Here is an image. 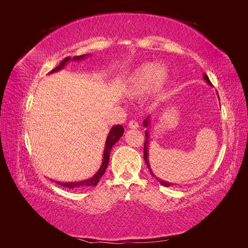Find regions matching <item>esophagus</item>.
I'll return each instance as SVG.
<instances>
[{
  "label": "esophagus",
  "instance_id": "1",
  "mask_svg": "<svg viewBox=\"0 0 248 248\" xmlns=\"http://www.w3.org/2000/svg\"><path fill=\"white\" fill-rule=\"evenodd\" d=\"M128 127H129V128H131V129H137L138 127H139V123L136 122V121H130L128 123Z\"/></svg>",
  "mask_w": 248,
  "mask_h": 248
}]
</instances>
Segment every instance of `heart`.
Instances as JSON below:
<instances>
[{"label": "heart", "mask_w": 248, "mask_h": 248, "mask_svg": "<svg viewBox=\"0 0 248 248\" xmlns=\"http://www.w3.org/2000/svg\"><path fill=\"white\" fill-rule=\"evenodd\" d=\"M170 69L167 66L147 62L139 66L126 80L125 91L130 96H141L155 89L161 91L168 85Z\"/></svg>", "instance_id": "b5f03b06"}]
</instances>
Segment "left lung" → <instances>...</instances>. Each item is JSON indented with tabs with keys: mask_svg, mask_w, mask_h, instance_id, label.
Returning <instances> with one entry per match:
<instances>
[{
	"mask_svg": "<svg viewBox=\"0 0 248 248\" xmlns=\"http://www.w3.org/2000/svg\"><path fill=\"white\" fill-rule=\"evenodd\" d=\"M202 78H204V79L206 80V82H207V84H208L209 86H212L211 81H210L209 78L206 76V73L202 74ZM217 96H218V93H217ZM218 98H219V97H218ZM142 125H144V126L146 127V128H148V127L150 126V116L147 117V118L144 120V122H142ZM145 134H146V139H145V146H144V158H145L147 167H148L149 170H150V172H151V175H152L161 185L167 186V187H170V186H171V185H174V183H170V182H168V181H163V180H161V179H159V178H157V177L154 175V172L152 171L151 167H150V163H149V131H148V129L145 131Z\"/></svg>",
	"mask_w": 248,
	"mask_h": 248,
	"instance_id": "1",
	"label": "left lung"
}]
</instances>
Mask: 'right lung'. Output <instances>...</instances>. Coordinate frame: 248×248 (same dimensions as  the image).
Returning a JSON list of instances; mask_svg holds the SVG:
<instances>
[{"instance_id":"add662e5","label":"right lung","mask_w":248,"mask_h":248,"mask_svg":"<svg viewBox=\"0 0 248 248\" xmlns=\"http://www.w3.org/2000/svg\"><path fill=\"white\" fill-rule=\"evenodd\" d=\"M89 55H82V56H78V57H73V58L67 57L63 60L61 63H60V65L58 67H56V68L54 70H51L49 73H55L57 71H60L61 69H63L65 65L67 63H69L70 61H81L82 59H85ZM123 133H124L123 126L115 125L111 127L108 134V138L106 140V146H104L102 163H101L98 171H97L93 177H91L90 179H87V180H82V181H77V182H60V181H54V180H51V181H54L61 186L67 187V188H72V189L73 188H82V187L96 186L97 183L99 182L100 178L103 176L104 172H106V170H107L108 164V160H109V154L111 152L112 147L115 146V144L120 140V138L123 136Z\"/></svg>"}]
</instances>
